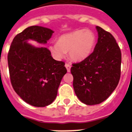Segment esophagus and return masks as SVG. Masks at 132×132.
Returning <instances> with one entry per match:
<instances>
[{"label": "esophagus", "instance_id": "esophagus-1", "mask_svg": "<svg viewBox=\"0 0 132 132\" xmlns=\"http://www.w3.org/2000/svg\"><path fill=\"white\" fill-rule=\"evenodd\" d=\"M65 66H66V69H67V71L68 72H70V68H71V66L68 64H65Z\"/></svg>", "mask_w": 132, "mask_h": 132}]
</instances>
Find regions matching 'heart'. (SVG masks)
I'll return each instance as SVG.
<instances>
[{"label":"heart","mask_w":132,"mask_h":132,"mask_svg":"<svg viewBox=\"0 0 132 132\" xmlns=\"http://www.w3.org/2000/svg\"><path fill=\"white\" fill-rule=\"evenodd\" d=\"M96 44L93 32L79 29L60 36L57 43H53L49 49L55 59L60 60L68 52L70 58L74 61H82L90 54Z\"/></svg>","instance_id":"obj_1"}]
</instances>
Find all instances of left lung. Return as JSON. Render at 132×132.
I'll return each mask as SVG.
<instances>
[{"mask_svg":"<svg viewBox=\"0 0 132 132\" xmlns=\"http://www.w3.org/2000/svg\"><path fill=\"white\" fill-rule=\"evenodd\" d=\"M98 42L93 52L72 64L73 87L83 103L93 105L105 100L117 87L121 75V53L111 34L96 27Z\"/></svg>","mask_w":132,"mask_h":132,"instance_id":"8db88e82","label":"left lung"}]
</instances>
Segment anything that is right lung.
Returning a JSON list of instances; mask_svg holds the SVG:
<instances>
[{
    "label": "right lung",
    "instance_id": "add662e5",
    "mask_svg": "<svg viewBox=\"0 0 132 132\" xmlns=\"http://www.w3.org/2000/svg\"><path fill=\"white\" fill-rule=\"evenodd\" d=\"M54 33L50 29L31 26L14 37L8 53V65L13 88L31 105L43 107L55 100L64 75L65 63L52 57L46 47H37L29 39L45 44Z\"/></svg>",
    "mask_w": 132,
    "mask_h": 132
}]
</instances>
